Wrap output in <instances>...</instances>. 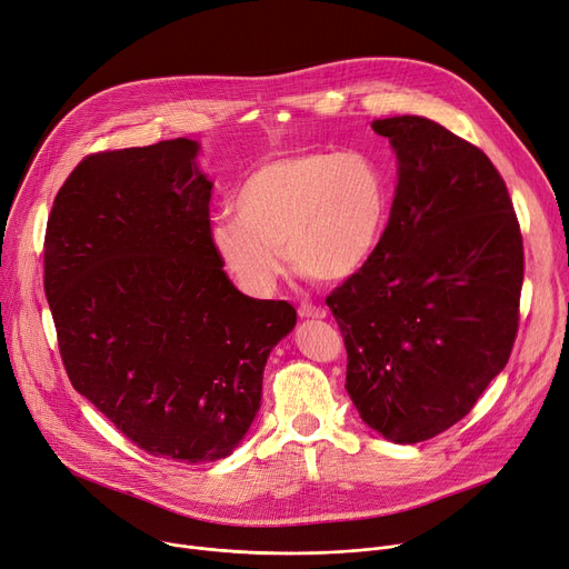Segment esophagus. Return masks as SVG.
I'll return each mask as SVG.
<instances>
[{
  "label": "esophagus",
  "instance_id": "1",
  "mask_svg": "<svg viewBox=\"0 0 569 569\" xmlns=\"http://www.w3.org/2000/svg\"><path fill=\"white\" fill-rule=\"evenodd\" d=\"M299 315L306 317V319H321V317H327V310H323L321 306L301 303V306H299Z\"/></svg>",
  "mask_w": 569,
  "mask_h": 569
}]
</instances>
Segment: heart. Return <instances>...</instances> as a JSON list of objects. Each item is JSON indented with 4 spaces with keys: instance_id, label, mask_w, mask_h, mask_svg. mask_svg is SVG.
I'll return each instance as SVG.
<instances>
[{
    "instance_id": "1",
    "label": "heart",
    "mask_w": 569,
    "mask_h": 569,
    "mask_svg": "<svg viewBox=\"0 0 569 569\" xmlns=\"http://www.w3.org/2000/svg\"><path fill=\"white\" fill-rule=\"evenodd\" d=\"M210 224V246L248 296L273 293L282 250L301 276L340 282L370 259L385 231L389 182L363 152L308 150L263 161Z\"/></svg>"
}]
</instances>
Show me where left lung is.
Wrapping results in <instances>:
<instances>
[{
	"label": "left lung",
	"instance_id": "8db88e82",
	"mask_svg": "<svg viewBox=\"0 0 569 569\" xmlns=\"http://www.w3.org/2000/svg\"><path fill=\"white\" fill-rule=\"evenodd\" d=\"M372 129L398 157L389 224L327 306L361 419L415 445L461 421L507 366L523 238L502 176L477 146L419 116L372 120Z\"/></svg>",
	"mask_w": 569,
	"mask_h": 569
}]
</instances>
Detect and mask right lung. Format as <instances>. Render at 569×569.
I'll use <instances>...</instances> for the list:
<instances>
[{"instance_id": "add662e5", "label": "right lung", "mask_w": 569, "mask_h": 569, "mask_svg": "<svg viewBox=\"0 0 569 569\" xmlns=\"http://www.w3.org/2000/svg\"><path fill=\"white\" fill-rule=\"evenodd\" d=\"M189 139L92 152L52 201L43 289L69 380L157 458L229 456L259 412L266 359L296 323L240 293L210 246Z\"/></svg>"}]
</instances>
